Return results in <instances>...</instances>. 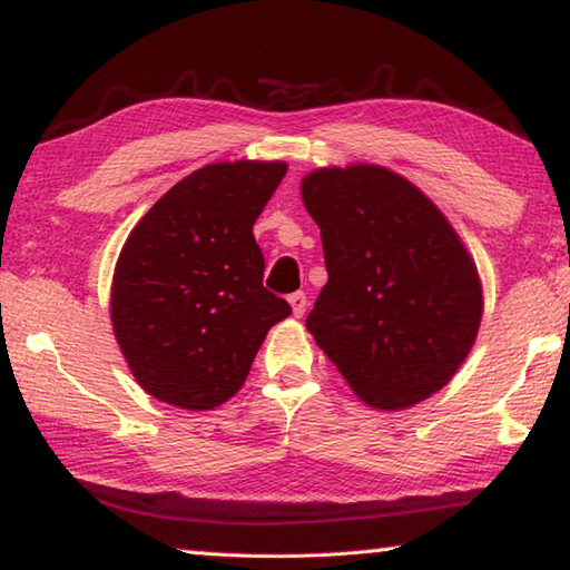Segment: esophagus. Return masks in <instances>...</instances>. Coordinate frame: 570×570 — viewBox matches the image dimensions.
<instances>
[{
  "mask_svg": "<svg viewBox=\"0 0 570 570\" xmlns=\"http://www.w3.org/2000/svg\"><path fill=\"white\" fill-rule=\"evenodd\" d=\"M288 304H292V312H294V316H304V312H306V294H302V292H296V294H292L288 296Z\"/></svg>",
  "mask_w": 570,
  "mask_h": 570,
  "instance_id": "34e87169",
  "label": "esophagus"
}]
</instances>
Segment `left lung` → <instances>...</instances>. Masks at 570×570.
Returning <instances> with one entry per match:
<instances>
[{
	"mask_svg": "<svg viewBox=\"0 0 570 570\" xmlns=\"http://www.w3.org/2000/svg\"><path fill=\"white\" fill-rule=\"evenodd\" d=\"M302 200L330 274L306 330L352 392L400 412L445 387L482 320L478 266L445 214L374 163L312 170Z\"/></svg>",
	"mask_w": 570,
	"mask_h": 570,
	"instance_id": "obj_1",
	"label": "left lung"
}]
</instances>
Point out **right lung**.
<instances>
[{
	"instance_id": "1",
	"label": "right lung",
	"mask_w": 570,
	"mask_h": 570,
	"mask_svg": "<svg viewBox=\"0 0 570 570\" xmlns=\"http://www.w3.org/2000/svg\"><path fill=\"white\" fill-rule=\"evenodd\" d=\"M284 160H226L176 183L118 256L115 340L135 382L170 407L204 412L244 387L268 330L292 314L264 288L254 224Z\"/></svg>"
}]
</instances>
